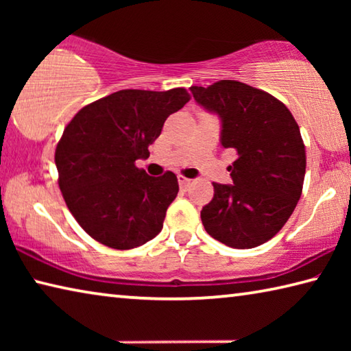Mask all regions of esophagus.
<instances>
[{
	"mask_svg": "<svg viewBox=\"0 0 351 351\" xmlns=\"http://www.w3.org/2000/svg\"><path fill=\"white\" fill-rule=\"evenodd\" d=\"M178 182H180V186L182 187V189H186V187H189V184H190V180L189 178H186V176H178Z\"/></svg>",
	"mask_w": 351,
	"mask_h": 351,
	"instance_id": "obj_1",
	"label": "esophagus"
}]
</instances>
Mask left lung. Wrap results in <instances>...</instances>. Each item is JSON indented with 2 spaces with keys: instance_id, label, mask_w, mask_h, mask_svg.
Masks as SVG:
<instances>
[{
  "instance_id": "left-lung-1",
  "label": "left lung",
  "mask_w": 351,
  "mask_h": 351,
  "mask_svg": "<svg viewBox=\"0 0 351 351\" xmlns=\"http://www.w3.org/2000/svg\"><path fill=\"white\" fill-rule=\"evenodd\" d=\"M195 102L221 122L219 144L237 153L232 184L213 182L201 210L207 234L235 249L271 240L294 212L306 156L300 130L280 100L237 80L190 86Z\"/></svg>"
}]
</instances>
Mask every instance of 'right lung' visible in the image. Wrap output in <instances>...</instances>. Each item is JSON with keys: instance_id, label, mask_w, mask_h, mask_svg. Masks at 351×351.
I'll list each match as a JSON object with an SVG mask.
<instances>
[{"instance_id": "obj_1", "label": "right lung", "mask_w": 351, "mask_h": 351, "mask_svg": "<svg viewBox=\"0 0 351 351\" xmlns=\"http://www.w3.org/2000/svg\"><path fill=\"white\" fill-rule=\"evenodd\" d=\"M184 88L122 90L83 106L64 128L56 150L58 186L69 212L94 240L133 249L161 232L176 198V175L148 176L134 165L165 119L189 102Z\"/></svg>"}]
</instances>
